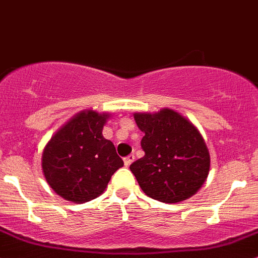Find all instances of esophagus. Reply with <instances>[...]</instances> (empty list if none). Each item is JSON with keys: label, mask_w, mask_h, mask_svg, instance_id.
<instances>
[{"label": "esophagus", "mask_w": 258, "mask_h": 258, "mask_svg": "<svg viewBox=\"0 0 258 258\" xmlns=\"http://www.w3.org/2000/svg\"><path fill=\"white\" fill-rule=\"evenodd\" d=\"M134 161H135V156L134 155H130V156H127V157L123 158V163H124V166H126V167H128V166L131 165Z\"/></svg>", "instance_id": "34e87169"}]
</instances>
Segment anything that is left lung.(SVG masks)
<instances>
[{"instance_id": "obj_1", "label": "left lung", "mask_w": 258, "mask_h": 258, "mask_svg": "<svg viewBox=\"0 0 258 258\" xmlns=\"http://www.w3.org/2000/svg\"><path fill=\"white\" fill-rule=\"evenodd\" d=\"M145 134V156L130 166L142 191L165 204H177L199 192L210 173L209 148L199 128L171 108L134 113Z\"/></svg>"}]
</instances>
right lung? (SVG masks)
<instances>
[{
    "instance_id": "add662e5",
    "label": "right lung",
    "mask_w": 258,
    "mask_h": 258,
    "mask_svg": "<svg viewBox=\"0 0 258 258\" xmlns=\"http://www.w3.org/2000/svg\"><path fill=\"white\" fill-rule=\"evenodd\" d=\"M111 116L110 112L81 111L59 127L43 148V176L66 201L85 204L95 200L123 166L112 142L102 135Z\"/></svg>"
}]
</instances>
